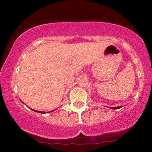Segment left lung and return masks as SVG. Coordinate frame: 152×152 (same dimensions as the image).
Wrapping results in <instances>:
<instances>
[{
	"instance_id": "obj_1",
	"label": "left lung",
	"mask_w": 152,
	"mask_h": 152,
	"mask_svg": "<svg viewBox=\"0 0 152 152\" xmlns=\"http://www.w3.org/2000/svg\"><path fill=\"white\" fill-rule=\"evenodd\" d=\"M122 106H119V107H111V109H120L121 108Z\"/></svg>"
}]
</instances>
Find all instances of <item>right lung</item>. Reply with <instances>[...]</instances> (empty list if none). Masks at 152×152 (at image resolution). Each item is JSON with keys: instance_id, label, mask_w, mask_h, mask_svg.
Instances as JSON below:
<instances>
[{"instance_id": "obj_1", "label": "right lung", "mask_w": 152, "mask_h": 152, "mask_svg": "<svg viewBox=\"0 0 152 152\" xmlns=\"http://www.w3.org/2000/svg\"><path fill=\"white\" fill-rule=\"evenodd\" d=\"M29 108H30V107H29ZM31 109V108H30ZM34 110V111H35V112H37V113H42V114H45V113H46L45 112H43V111H38V110ZM54 111V110H53ZM53 111L52 110V111H49V112H48V113H51V112H53Z\"/></svg>"}]
</instances>
